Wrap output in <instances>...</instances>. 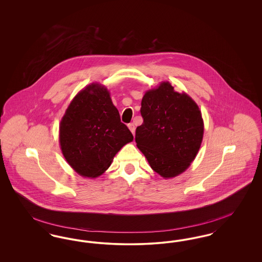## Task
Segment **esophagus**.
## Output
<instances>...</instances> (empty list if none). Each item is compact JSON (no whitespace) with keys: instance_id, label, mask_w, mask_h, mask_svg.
I'll return each instance as SVG.
<instances>
[{"instance_id":"1","label":"esophagus","mask_w":262,"mask_h":262,"mask_svg":"<svg viewBox=\"0 0 262 262\" xmlns=\"http://www.w3.org/2000/svg\"><path fill=\"white\" fill-rule=\"evenodd\" d=\"M128 128H129V130L132 132V134L133 135H135V133H136V125H135V124H128Z\"/></svg>"}]
</instances>
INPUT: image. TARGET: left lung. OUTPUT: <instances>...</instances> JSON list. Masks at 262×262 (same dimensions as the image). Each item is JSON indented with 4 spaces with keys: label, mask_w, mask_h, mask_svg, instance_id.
<instances>
[{
    "label": "left lung",
    "mask_w": 262,
    "mask_h": 262,
    "mask_svg": "<svg viewBox=\"0 0 262 262\" xmlns=\"http://www.w3.org/2000/svg\"><path fill=\"white\" fill-rule=\"evenodd\" d=\"M140 114L143 123L137 127L136 142L152 170L165 179L185 172L194 160L203 137L198 104L164 81L145 92Z\"/></svg>",
    "instance_id": "left-lung-1"
}]
</instances>
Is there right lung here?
I'll return each instance as SVG.
<instances>
[{"mask_svg": "<svg viewBox=\"0 0 262 262\" xmlns=\"http://www.w3.org/2000/svg\"><path fill=\"white\" fill-rule=\"evenodd\" d=\"M59 138L62 155L75 172L96 178L134 137L121 122L108 89L91 83L69 105L60 124Z\"/></svg>", "mask_w": 262, "mask_h": 262, "instance_id": "right-lung-1", "label": "right lung"}]
</instances>
